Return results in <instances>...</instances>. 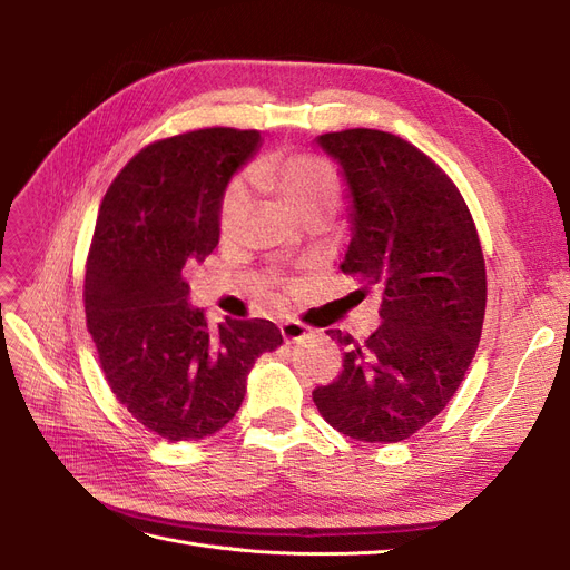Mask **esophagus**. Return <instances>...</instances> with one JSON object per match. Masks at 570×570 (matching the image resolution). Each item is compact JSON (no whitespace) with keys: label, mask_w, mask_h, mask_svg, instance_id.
<instances>
[{"label":"esophagus","mask_w":570,"mask_h":570,"mask_svg":"<svg viewBox=\"0 0 570 570\" xmlns=\"http://www.w3.org/2000/svg\"><path fill=\"white\" fill-rule=\"evenodd\" d=\"M281 333H283L285 342H302L304 337L312 335V327H306L299 321H287L281 325Z\"/></svg>","instance_id":"obj_1"}]
</instances>
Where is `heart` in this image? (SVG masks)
Masks as SVG:
<instances>
[{
  "label": "heart",
  "mask_w": 570,
  "mask_h": 570,
  "mask_svg": "<svg viewBox=\"0 0 570 570\" xmlns=\"http://www.w3.org/2000/svg\"><path fill=\"white\" fill-rule=\"evenodd\" d=\"M249 180L302 216L314 206H335L340 197V180L335 168L314 154H281L273 151L249 166ZM249 193L243 183L228 185L220 199L218 228L233 235L249 214Z\"/></svg>",
  "instance_id": "heart-1"
}]
</instances>
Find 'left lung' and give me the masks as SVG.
Masks as SVG:
<instances>
[{"mask_svg": "<svg viewBox=\"0 0 570 570\" xmlns=\"http://www.w3.org/2000/svg\"><path fill=\"white\" fill-rule=\"evenodd\" d=\"M316 145L347 185L342 271L381 287L383 323L364 344L327 331L344 368L314 402L342 435L400 442L446 406L475 356L488 302L478 230L456 185L402 137L352 128Z\"/></svg>", "mask_w": 570, "mask_h": 570, "instance_id": "obj_1", "label": "left lung"}]
</instances>
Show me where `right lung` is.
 <instances>
[{"mask_svg":"<svg viewBox=\"0 0 570 570\" xmlns=\"http://www.w3.org/2000/svg\"><path fill=\"white\" fill-rule=\"evenodd\" d=\"M258 147L256 130L168 137L132 157L99 206L85 271L88 331L116 400L170 442L233 421L254 361L283 344L264 318L212 327L187 304L183 275L216 249L223 193Z\"/></svg>","mask_w":570,"mask_h":570,"instance_id":"obj_1","label":"right lung"}]
</instances>
